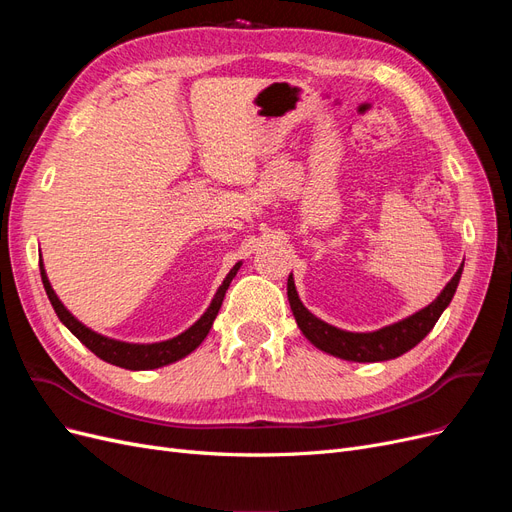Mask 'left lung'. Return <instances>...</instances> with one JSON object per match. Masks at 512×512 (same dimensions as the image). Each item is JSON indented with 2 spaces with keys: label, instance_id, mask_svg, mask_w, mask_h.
Returning <instances> with one entry per match:
<instances>
[{
  "label": "left lung",
  "instance_id": "obj_1",
  "mask_svg": "<svg viewBox=\"0 0 512 512\" xmlns=\"http://www.w3.org/2000/svg\"><path fill=\"white\" fill-rule=\"evenodd\" d=\"M463 265L453 275V280L444 286L440 297L423 307L421 312H416L404 320H399L391 327H384L374 333H350L342 331L331 324L322 322L312 312H307V307L301 303L297 288H294L292 275H288V301L290 309L297 320L299 329L303 335L322 352L339 356L344 361H356V363H376V361H389L397 359L410 348H414L421 339L433 329V324L438 322L444 309L451 303L453 294L457 290V284L461 280Z\"/></svg>",
  "mask_w": 512,
  "mask_h": 512
}]
</instances>
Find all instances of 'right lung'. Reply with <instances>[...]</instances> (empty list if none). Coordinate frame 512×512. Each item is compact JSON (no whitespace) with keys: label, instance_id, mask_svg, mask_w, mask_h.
Segmentation results:
<instances>
[{"label":"right lung","instance_id":"add662e5","mask_svg":"<svg viewBox=\"0 0 512 512\" xmlns=\"http://www.w3.org/2000/svg\"><path fill=\"white\" fill-rule=\"evenodd\" d=\"M239 267H241V262H237V265L230 269L226 280L222 282L218 292H215L209 309L203 316H200L198 322H194L185 333H181L173 339H166V342H158V344H126V342H117V339H108L104 335H98L91 329H87L85 324L76 320L64 307V303L57 299L55 290L49 284V277H46V273H44L42 262H40V275H42L44 290H46V294H49V301L55 309L57 318L66 324V327L72 331V335L79 339L81 344H85L96 356H100L102 361L136 371V369H156V367H162L168 363H175L203 344V339L207 337L209 329L213 327L215 316H218V312H220L224 294L232 282V277L237 275Z\"/></svg>","mask_w":512,"mask_h":512}]
</instances>
